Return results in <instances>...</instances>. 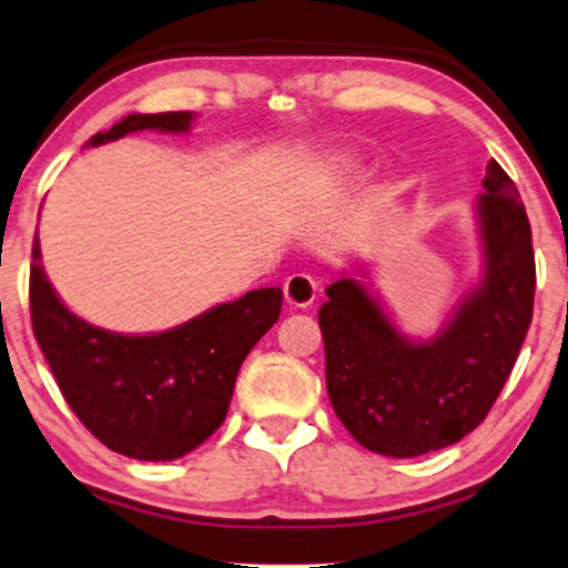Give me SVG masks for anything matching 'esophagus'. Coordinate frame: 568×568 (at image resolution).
<instances>
[{"instance_id": "obj_1", "label": "esophagus", "mask_w": 568, "mask_h": 568, "mask_svg": "<svg viewBox=\"0 0 568 568\" xmlns=\"http://www.w3.org/2000/svg\"><path fill=\"white\" fill-rule=\"evenodd\" d=\"M315 292H318V284L307 274H292L284 284V297L292 307H311Z\"/></svg>"}]
</instances>
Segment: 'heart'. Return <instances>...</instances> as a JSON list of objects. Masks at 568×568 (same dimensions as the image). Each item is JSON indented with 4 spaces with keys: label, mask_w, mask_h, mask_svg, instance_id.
Here are the masks:
<instances>
[{
    "label": "heart",
    "mask_w": 568,
    "mask_h": 568,
    "mask_svg": "<svg viewBox=\"0 0 568 568\" xmlns=\"http://www.w3.org/2000/svg\"><path fill=\"white\" fill-rule=\"evenodd\" d=\"M336 169H342V164H336Z\"/></svg>",
    "instance_id": "1"
}]
</instances>
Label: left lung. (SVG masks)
Returning a JSON list of instances; mask_svg holds the SVG:
<instances>
[{"label": "left lung", "instance_id": "obj_1", "mask_svg": "<svg viewBox=\"0 0 568 568\" xmlns=\"http://www.w3.org/2000/svg\"><path fill=\"white\" fill-rule=\"evenodd\" d=\"M477 197L480 286L430 342H412L357 278L342 276L318 311L331 407L359 446L419 456L483 423L509 378L535 305L532 230L511 176L490 161Z\"/></svg>", "mask_w": 568, "mask_h": 568}]
</instances>
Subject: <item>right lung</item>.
Listing matches in <instances>:
<instances>
[{
	"label": "right lung",
	"instance_id": "1",
	"mask_svg": "<svg viewBox=\"0 0 568 568\" xmlns=\"http://www.w3.org/2000/svg\"><path fill=\"white\" fill-rule=\"evenodd\" d=\"M190 122V112L128 114L88 145L138 130L187 132ZM282 302V290L266 286L161 334H112L62 305L43 274L39 237L33 242L36 342L80 423L130 459H180L224 423L242 359L278 321Z\"/></svg>",
	"mask_w": 568,
	"mask_h": 568
}]
</instances>
